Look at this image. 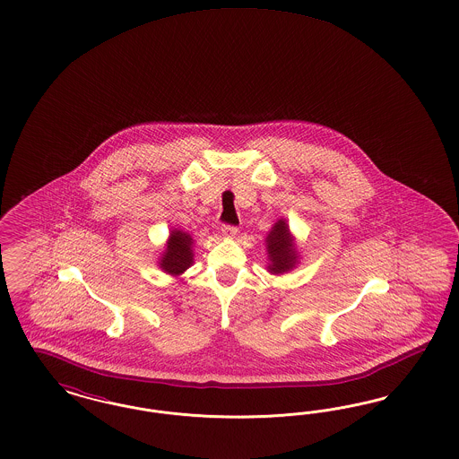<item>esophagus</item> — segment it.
Segmentation results:
<instances>
[{
  "label": "esophagus",
  "instance_id": "1",
  "mask_svg": "<svg viewBox=\"0 0 459 459\" xmlns=\"http://www.w3.org/2000/svg\"><path fill=\"white\" fill-rule=\"evenodd\" d=\"M221 235L224 238H235L238 235V228L224 224V226H221Z\"/></svg>",
  "mask_w": 459,
  "mask_h": 459
}]
</instances>
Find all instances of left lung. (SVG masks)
<instances>
[{
  "instance_id": "obj_1",
  "label": "left lung",
  "mask_w": 459,
  "mask_h": 459,
  "mask_svg": "<svg viewBox=\"0 0 459 459\" xmlns=\"http://www.w3.org/2000/svg\"><path fill=\"white\" fill-rule=\"evenodd\" d=\"M265 250H267V271L273 275H282L294 271L299 264V250L296 237L289 230L286 218H281L273 222L267 237H265Z\"/></svg>"
}]
</instances>
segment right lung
<instances>
[{"mask_svg":"<svg viewBox=\"0 0 459 459\" xmlns=\"http://www.w3.org/2000/svg\"><path fill=\"white\" fill-rule=\"evenodd\" d=\"M194 264V238L186 231L173 228L165 243V250L160 254L158 267L165 273L178 277Z\"/></svg>","mask_w":459,"mask_h":459,"instance_id":"1","label":"right lung"}]
</instances>
